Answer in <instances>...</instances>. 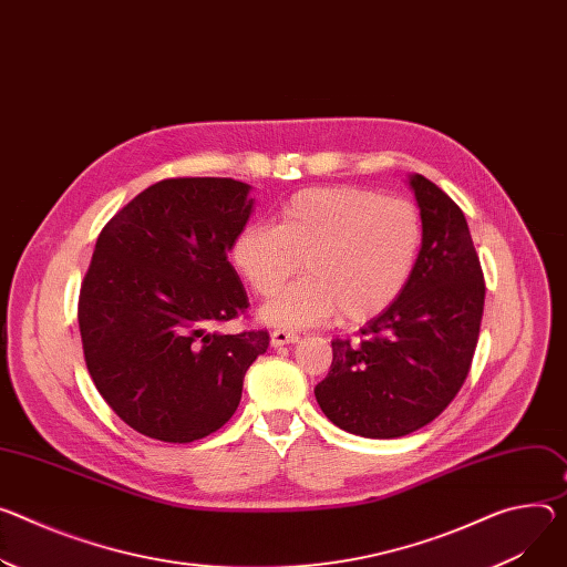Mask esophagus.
<instances>
[{"mask_svg":"<svg viewBox=\"0 0 567 567\" xmlns=\"http://www.w3.org/2000/svg\"><path fill=\"white\" fill-rule=\"evenodd\" d=\"M300 337L296 332H287V330H274L271 332V346L274 348H280V346H287V343H296Z\"/></svg>","mask_w":567,"mask_h":567,"instance_id":"esophagus-1","label":"esophagus"}]
</instances>
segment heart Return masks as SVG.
<instances>
[{
	"label": "heart",
	"mask_w": 567,
	"mask_h": 567,
	"mask_svg": "<svg viewBox=\"0 0 567 567\" xmlns=\"http://www.w3.org/2000/svg\"><path fill=\"white\" fill-rule=\"evenodd\" d=\"M423 244L414 203L362 187H312L293 194L278 224H248L233 241V265L276 326H319L339 312L350 323L380 317L402 296Z\"/></svg>",
	"instance_id": "b5f03b06"
}]
</instances>
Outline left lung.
I'll return each instance as SVG.
<instances>
[{
	"instance_id": "obj_1",
	"label": "left lung",
	"mask_w": 567,
	"mask_h": 567,
	"mask_svg": "<svg viewBox=\"0 0 567 567\" xmlns=\"http://www.w3.org/2000/svg\"><path fill=\"white\" fill-rule=\"evenodd\" d=\"M423 221L419 260L402 296L362 339L332 341L315 395L341 430L398 439L432 423L466 382L484 315V274L458 205L421 174L409 176Z\"/></svg>"
}]
</instances>
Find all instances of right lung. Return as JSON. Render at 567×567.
<instances>
[{"instance_id": "1", "label": "right lung", "mask_w": 567, "mask_h": 567, "mask_svg": "<svg viewBox=\"0 0 567 567\" xmlns=\"http://www.w3.org/2000/svg\"><path fill=\"white\" fill-rule=\"evenodd\" d=\"M250 185L167 178L101 230L79 296L90 378L135 432L192 443L224 427L269 332L217 328L248 307L228 250L252 213Z\"/></svg>"}]
</instances>
